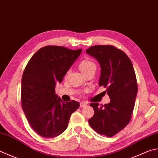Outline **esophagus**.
I'll use <instances>...</instances> for the list:
<instances>
[{
  "mask_svg": "<svg viewBox=\"0 0 158 158\" xmlns=\"http://www.w3.org/2000/svg\"><path fill=\"white\" fill-rule=\"evenodd\" d=\"M86 105H87V104H86V103L84 102H82L80 104V107H84V106H85Z\"/></svg>",
  "mask_w": 158,
  "mask_h": 158,
  "instance_id": "1",
  "label": "esophagus"
}]
</instances>
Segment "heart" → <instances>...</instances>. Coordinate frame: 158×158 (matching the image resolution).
<instances>
[{"label":"heart","mask_w":158,"mask_h":158,"mask_svg":"<svg viewBox=\"0 0 158 158\" xmlns=\"http://www.w3.org/2000/svg\"><path fill=\"white\" fill-rule=\"evenodd\" d=\"M80 70L81 72L85 74L86 73L89 72V71L96 69V65L94 62L88 60H84L80 62L79 64Z\"/></svg>","instance_id":"heart-1"}]
</instances>
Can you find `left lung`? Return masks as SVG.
Segmentation results:
<instances>
[{"mask_svg":"<svg viewBox=\"0 0 158 158\" xmlns=\"http://www.w3.org/2000/svg\"><path fill=\"white\" fill-rule=\"evenodd\" d=\"M87 54L99 62V86H104L110 102L105 105L92 102L94 115L89 125L100 135L112 137L131 120L138 94V85L132 62L124 52L112 45L92 46Z\"/></svg>","mask_w":158,"mask_h":158,"instance_id":"8db88e82","label":"left lung"}]
</instances>
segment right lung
<instances>
[{
  "label": "right lung",
  "instance_id": "obj_1",
  "mask_svg": "<svg viewBox=\"0 0 158 158\" xmlns=\"http://www.w3.org/2000/svg\"><path fill=\"white\" fill-rule=\"evenodd\" d=\"M82 49L71 50L46 46L34 53L23 72L22 107L34 131L43 138H55L67 128L71 115L79 108L75 100L64 102L55 94Z\"/></svg>",
  "mask_w": 158,
  "mask_h": 158
}]
</instances>
